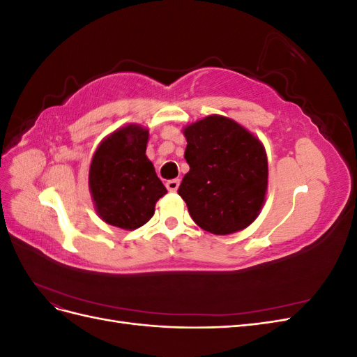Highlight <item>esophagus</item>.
<instances>
[{"mask_svg":"<svg viewBox=\"0 0 357 357\" xmlns=\"http://www.w3.org/2000/svg\"><path fill=\"white\" fill-rule=\"evenodd\" d=\"M178 185H180V180L178 178H172V180H168L167 181V189L169 192H176L178 189Z\"/></svg>","mask_w":357,"mask_h":357,"instance_id":"obj_1","label":"esophagus"}]
</instances>
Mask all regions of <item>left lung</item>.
I'll return each instance as SVG.
<instances>
[{
  "label": "left lung",
  "instance_id": "8db88e82",
  "mask_svg": "<svg viewBox=\"0 0 357 357\" xmlns=\"http://www.w3.org/2000/svg\"><path fill=\"white\" fill-rule=\"evenodd\" d=\"M190 169L178 195L199 228L229 235L261 213L268 188L266 152L252 132L229 117L213 114L183 129Z\"/></svg>",
  "mask_w": 357,
  "mask_h": 357
}]
</instances>
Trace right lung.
I'll return each instance as SVG.
<instances>
[{"instance_id": "right-lung-1", "label": "right lung", "mask_w": 357, "mask_h": 357, "mask_svg": "<svg viewBox=\"0 0 357 357\" xmlns=\"http://www.w3.org/2000/svg\"><path fill=\"white\" fill-rule=\"evenodd\" d=\"M149 131L126 125L104 138L89 168V190L100 218L122 229H137L167 193L146 156Z\"/></svg>"}]
</instances>
